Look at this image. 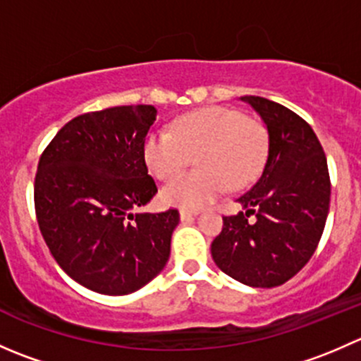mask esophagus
I'll return each instance as SVG.
<instances>
[{
  "mask_svg": "<svg viewBox=\"0 0 361 361\" xmlns=\"http://www.w3.org/2000/svg\"><path fill=\"white\" fill-rule=\"evenodd\" d=\"M195 214H197V211H194V209H180V218L183 221H190V220H194L195 218Z\"/></svg>",
  "mask_w": 361,
  "mask_h": 361,
  "instance_id": "obj_1",
  "label": "esophagus"
}]
</instances>
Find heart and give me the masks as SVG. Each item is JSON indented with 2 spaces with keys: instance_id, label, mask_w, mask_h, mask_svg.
Instances as JSON below:
<instances>
[{
  "instance_id": "obj_1",
  "label": "heart",
  "mask_w": 361,
  "mask_h": 361,
  "mask_svg": "<svg viewBox=\"0 0 361 361\" xmlns=\"http://www.w3.org/2000/svg\"><path fill=\"white\" fill-rule=\"evenodd\" d=\"M267 130L257 118L231 108H201L180 116L173 133L155 129L143 145L145 162L159 180H172L190 165L200 169L162 190L171 206L199 207L224 194L227 185L241 188L255 180L267 155Z\"/></svg>"
}]
</instances>
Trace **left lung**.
<instances>
[{
    "mask_svg": "<svg viewBox=\"0 0 361 361\" xmlns=\"http://www.w3.org/2000/svg\"><path fill=\"white\" fill-rule=\"evenodd\" d=\"M241 99L267 126L269 155L257 183L238 199L245 211L224 216L211 255L231 278L272 288L293 278L318 248L330 206V174L322 143L302 116L265 97Z\"/></svg>",
    "mask_w": 361,
    "mask_h": 361,
    "instance_id": "8db88e82",
    "label": "left lung"
}]
</instances>
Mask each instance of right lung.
Masks as SVG:
<instances>
[{
  "instance_id": "obj_1",
  "label": "right lung",
  "mask_w": 361,
  "mask_h": 361,
  "mask_svg": "<svg viewBox=\"0 0 361 361\" xmlns=\"http://www.w3.org/2000/svg\"><path fill=\"white\" fill-rule=\"evenodd\" d=\"M155 116L152 104L83 113L39 157V232L69 278L97 293L136 292L169 258L178 209L130 213L157 194L143 155Z\"/></svg>"
}]
</instances>
